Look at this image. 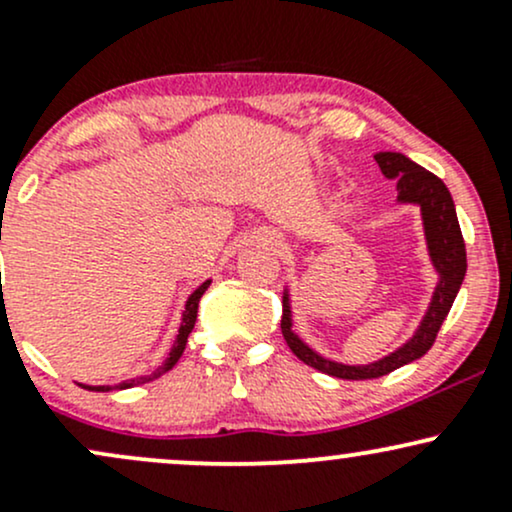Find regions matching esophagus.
<instances>
[{
	"label": "esophagus",
	"instance_id": "obj_1",
	"mask_svg": "<svg viewBox=\"0 0 512 512\" xmlns=\"http://www.w3.org/2000/svg\"><path fill=\"white\" fill-rule=\"evenodd\" d=\"M267 243L272 245V248H284V243H281V238H279V236H269V238H267Z\"/></svg>",
	"mask_w": 512,
	"mask_h": 512
}]
</instances>
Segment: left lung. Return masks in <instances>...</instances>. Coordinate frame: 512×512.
I'll use <instances>...</instances> for the list:
<instances>
[{
  "mask_svg": "<svg viewBox=\"0 0 512 512\" xmlns=\"http://www.w3.org/2000/svg\"><path fill=\"white\" fill-rule=\"evenodd\" d=\"M375 163L383 170L385 178L397 180L399 202L419 204L421 207L428 255H431V262L440 279L436 291H433L431 305H428L424 320H421L414 337L404 346H399L397 351H392L390 356L368 363V366H344V363L330 361V358L315 354L308 344H303L301 337L293 332L289 291L284 293L281 334H284L289 349L301 358L305 366L342 380L380 378V375L392 373V370L407 366V363L424 356L433 346V342H436L440 325L448 317L457 291L462 286L464 272H467V250H464L460 221H457L455 202H452V195L448 187H445V182L438 175H433L431 170L409 161L404 154H397V151H380V154H375Z\"/></svg>",
  "mask_w": 512,
  "mask_h": 512,
  "instance_id": "obj_1",
  "label": "left lung"
}]
</instances>
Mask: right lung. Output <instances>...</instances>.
<instances>
[{"mask_svg": "<svg viewBox=\"0 0 512 512\" xmlns=\"http://www.w3.org/2000/svg\"><path fill=\"white\" fill-rule=\"evenodd\" d=\"M209 284L211 281H204L202 286H199V289L192 293L190 298H187V303H185V313H182V322H180V330H178V337H175V344H173V349H170V354H168V358H166V363H163V366H158L154 373L151 375H142V378H134V380H125V383H120V385H81V387H86V390H96V392H110V390H127V387H134V385H144V383H149V380H156V378H161L163 373H168L170 368L175 366V363H178V358L182 356V351H185V346H187V337H190V332H192V327H195V322H197V308H199V298L204 296V291L209 289Z\"/></svg>", "mask_w": 512, "mask_h": 512, "instance_id": "obj_1", "label": "right lung"}]
</instances>
